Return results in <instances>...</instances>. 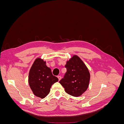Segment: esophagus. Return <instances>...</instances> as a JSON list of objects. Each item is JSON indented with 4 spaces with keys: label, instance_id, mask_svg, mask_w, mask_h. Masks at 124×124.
I'll use <instances>...</instances> for the list:
<instances>
[{
    "label": "esophagus",
    "instance_id": "esophagus-1",
    "mask_svg": "<svg viewBox=\"0 0 124 124\" xmlns=\"http://www.w3.org/2000/svg\"><path fill=\"white\" fill-rule=\"evenodd\" d=\"M57 78H58V80H59V81H60V80H61V78H62L61 76H58Z\"/></svg>",
    "mask_w": 124,
    "mask_h": 124
}]
</instances>
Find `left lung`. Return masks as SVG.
<instances>
[{"mask_svg":"<svg viewBox=\"0 0 124 124\" xmlns=\"http://www.w3.org/2000/svg\"><path fill=\"white\" fill-rule=\"evenodd\" d=\"M65 67L67 72L59 83L68 94L74 97L82 95L89 83L90 73L87 67L78 56L74 55L67 62Z\"/></svg>","mask_w":124,"mask_h":124,"instance_id":"obj_1","label":"left lung"}]
</instances>
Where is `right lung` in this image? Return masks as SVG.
Here are the masks:
<instances>
[{"label": "right lung", "instance_id": "obj_1", "mask_svg": "<svg viewBox=\"0 0 124 124\" xmlns=\"http://www.w3.org/2000/svg\"><path fill=\"white\" fill-rule=\"evenodd\" d=\"M58 81L52 74L51 69L46 65V62L37 58L29 71L28 83L36 96L44 98L50 92L52 85Z\"/></svg>", "mask_w": 124, "mask_h": 124}]
</instances>
